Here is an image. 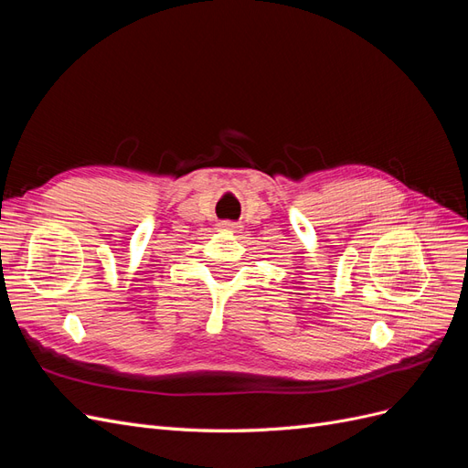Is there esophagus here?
I'll return each mask as SVG.
<instances>
[{
    "mask_svg": "<svg viewBox=\"0 0 468 468\" xmlns=\"http://www.w3.org/2000/svg\"><path fill=\"white\" fill-rule=\"evenodd\" d=\"M220 229H222V230H229V232H238L239 226H238L236 222L226 220V222H222V224H220Z\"/></svg>",
    "mask_w": 468,
    "mask_h": 468,
    "instance_id": "1",
    "label": "esophagus"
}]
</instances>
